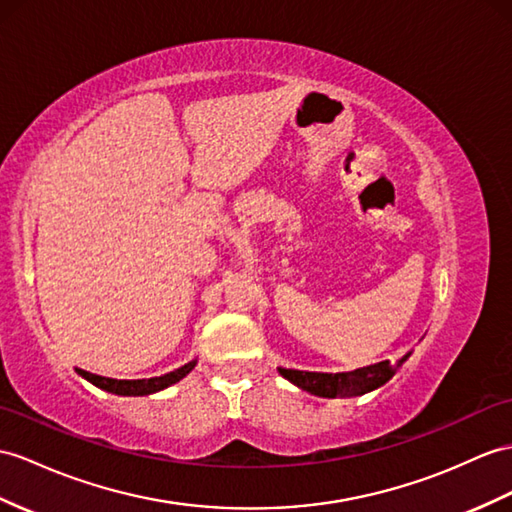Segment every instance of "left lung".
Returning a JSON list of instances; mask_svg holds the SVG:
<instances>
[{
	"mask_svg": "<svg viewBox=\"0 0 512 512\" xmlns=\"http://www.w3.org/2000/svg\"><path fill=\"white\" fill-rule=\"evenodd\" d=\"M410 354H406L402 360H397V365L389 363V360H382V363L360 367L354 371H343V373H321V371H299V369H278L282 376L293 382L299 389H304L319 397H356L365 395L378 386L389 382L397 367H402L404 360Z\"/></svg>",
	"mask_w": 512,
	"mask_h": 512,
	"instance_id": "1",
	"label": "left lung"
}]
</instances>
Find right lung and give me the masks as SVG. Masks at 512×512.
<instances>
[{"label": "right lung", "mask_w": 512, "mask_h": 512, "mask_svg": "<svg viewBox=\"0 0 512 512\" xmlns=\"http://www.w3.org/2000/svg\"><path fill=\"white\" fill-rule=\"evenodd\" d=\"M197 360H191V363H186L184 367L176 369V371H169L165 376H158V378H143V380H117V378H106V376H97V373L91 371H84L78 369L80 376L84 380H89L91 384L99 386V389H104L108 393H115V395H152L156 391L167 389V386L180 382L184 376H189L193 371Z\"/></svg>", "instance_id": "1"}]
</instances>
